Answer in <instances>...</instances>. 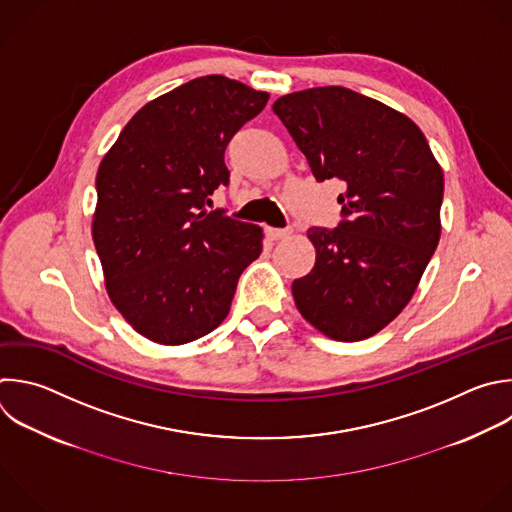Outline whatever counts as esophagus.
<instances>
[{
    "label": "esophagus",
    "instance_id": "34e87169",
    "mask_svg": "<svg viewBox=\"0 0 512 512\" xmlns=\"http://www.w3.org/2000/svg\"><path fill=\"white\" fill-rule=\"evenodd\" d=\"M265 235H267V239H271V241H281V239L289 237V231H287V229H273V227H267V229H265Z\"/></svg>",
    "mask_w": 512,
    "mask_h": 512
}]
</instances>
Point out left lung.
Returning a JSON list of instances; mask_svg holds the SVG:
<instances>
[{"mask_svg": "<svg viewBox=\"0 0 512 512\" xmlns=\"http://www.w3.org/2000/svg\"><path fill=\"white\" fill-rule=\"evenodd\" d=\"M279 116L317 181H344L337 229H309L313 269L291 293L335 342L384 329L412 299L440 239L442 166L402 112L344 86L291 92Z\"/></svg>", "mask_w": 512, "mask_h": 512, "instance_id": "8db88e82", "label": "left lung"}]
</instances>
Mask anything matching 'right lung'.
Here are the masks:
<instances>
[{
  "instance_id": "add662e5",
  "label": "right lung",
  "mask_w": 512,
  "mask_h": 512,
  "mask_svg": "<svg viewBox=\"0 0 512 512\" xmlns=\"http://www.w3.org/2000/svg\"><path fill=\"white\" fill-rule=\"evenodd\" d=\"M269 94L195 78L144 104L104 154L92 239L112 305L134 331L183 346L213 331L263 249L259 225L209 213L229 183L225 148Z\"/></svg>"
}]
</instances>
